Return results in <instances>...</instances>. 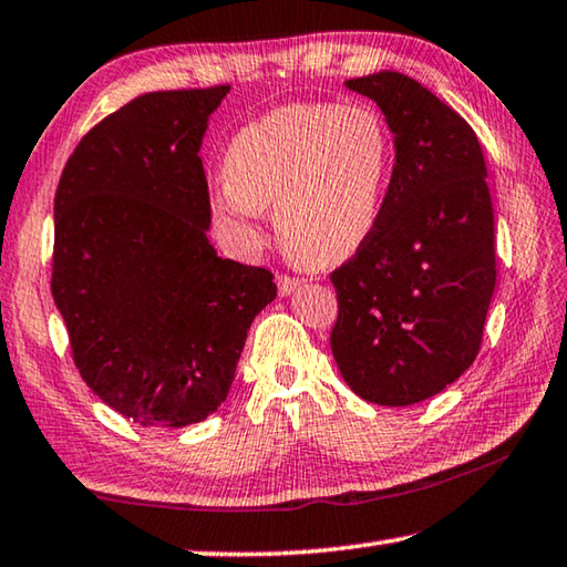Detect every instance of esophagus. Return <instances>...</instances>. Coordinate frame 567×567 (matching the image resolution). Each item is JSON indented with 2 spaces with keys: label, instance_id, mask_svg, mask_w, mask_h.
Wrapping results in <instances>:
<instances>
[{
  "label": "esophagus",
  "instance_id": "34e87169",
  "mask_svg": "<svg viewBox=\"0 0 567 567\" xmlns=\"http://www.w3.org/2000/svg\"><path fill=\"white\" fill-rule=\"evenodd\" d=\"M300 285H302L300 277H290V275H280V277H277V290H280L282 297H285V295H292Z\"/></svg>",
  "mask_w": 567,
  "mask_h": 567
}]
</instances>
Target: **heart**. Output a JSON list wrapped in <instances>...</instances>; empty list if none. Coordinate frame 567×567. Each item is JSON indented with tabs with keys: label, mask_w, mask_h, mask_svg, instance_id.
Segmentation results:
<instances>
[{
	"label": "heart",
	"mask_w": 567,
	"mask_h": 567,
	"mask_svg": "<svg viewBox=\"0 0 567 567\" xmlns=\"http://www.w3.org/2000/svg\"><path fill=\"white\" fill-rule=\"evenodd\" d=\"M392 167V134L364 104H287L245 124L225 152L213 217L237 245L260 239L262 209L287 255L330 267L378 227Z\"/></svg>",
	"instance_id": "1"
}]
</instances>
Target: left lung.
Segmentation results:
<instances>
[{"instance_id":"left-lung-1","label":"left lung","mask_w":567,"mask_h":567,"mask_svg":"<svg viewBox=\"0 0 567 567\" xmlns=\"http://www.w3.org/2000/svg\"><path fill=\"white\" fill-rule=\"evenodd\" d=\"M385 114L395 165L378 227L330 275L334 362L354 395L405 408L475 362L495 290V219L473 127L400 72L344 82Z\"/></svg>"}]
</instances>
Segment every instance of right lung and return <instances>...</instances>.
Wrapping results in <instances>:
<instances>
[{
  "instance_id": "add662e5",
  "label": "right lung",
  "mask_w": 567,
  "mask_h": 567,
  "mask_svg": "<svg viewBox=\"0 0 567 567\" xmlns=\"http://www.w3.org/2000/svg\"><path fill=\"white\" fill-rule=\"evenodd\" d=\"M229 84L150 92L84 134L54 195L52 297L100 400L145 427L223 405L247 330L275 300L265 267L209 245L199 159Z\"/></svg>"
}]
</instances>
